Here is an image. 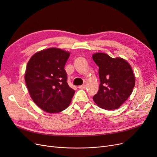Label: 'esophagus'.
Returning <instances> with one entry per match:
<instances>
[{
    "label": "esophagus",
    "mask_w": 157,
    "mask_h": 157,
    "mask_svg": "<svg viewBox=\"0 0 157 157\" xmlns=\"http://www.w3.org/2000/svg\"><path fill=\"white\" fill-rule=\"evenodd\" d=\"M85 88H86V84H85L81 85V86H78V88H80V89H84Z\"/></svg>",
    "instance_id": "1"
}]
</instances>
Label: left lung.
<instances>
[{
    "mask_svg": "<svg viewBox=\"0 0 157 157\" xmlns=\"http://www.w3.org/2000/svg\"><path fill=\"white\" fill-rule=\"evenodd\" d=\"M99 67L100 84L94 102L99 107L113 110L119 108L129 98L135 86V77L131 66L124 59L111 57L104 53L92 56Z\"/></svg>",
    "mask_w": 157,
    "mask_h": 157,
    "instance_id": "8db88e82",
    "label": "left lung"
}]
</instances>
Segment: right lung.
Returning a JSON list of instances; mask_svg holds the SVG:
<instances>
[{"instance_id":"add662e5","label":"right lung","mask_w":157,"mask_h":157,"mask_svg":"<svg viewBox=\"0 0 157 157\" xmlns=\"http://www.w3.org/2000/svg\"><path fill=\"white\" fill-rule=\"evenodd\" d=\"M69 53L51 48L37 52L27 63L25 80L31 97L42 110L59 113L67 108L75 90L69 86L64 69Z\"/></svg>"}]
</instances>
